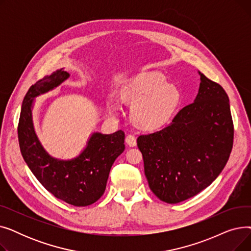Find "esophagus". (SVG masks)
I'll use <instances>...</instances> for the list:
<instances>
[{
  "label": "esophagus",
  "mask_w": 251,
  "mask_h": 251,
  "mask_svg": "<svg viewBox=\"0 0 251 251\" xmlns=\"http://www.w3.org/2000/svg\"><path fill=\"white\" fill-rule=\"evenodd\" d=\"M125 141H126V143L128 144L129 147H132V148L136 147V137L134 135H132V134H128L126 136Z\"/></svg>",
  "instance_id": "obj_1"
}]
</instances>
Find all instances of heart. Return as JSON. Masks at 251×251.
I'll return each mask as SVG.
<instances>
[{"label":"heart","mask_w":251,"mask_h":251,"mask_svg":"<svg viewBox=\"0 0 251 251\" xmlns=\"http://www.w3.org/2000/svg\"><path fill=\"white\" fill-rule=\"evenodd\" d=\"M125 101L135 103L131 118L144 130H154L165 125L181 101V94L174 85L167 83L161 72H140L131 77L121 90ZM117 104L112 105L116 112Z\"/></svg>","instance_id":"b5f03b06"}]
</instances>
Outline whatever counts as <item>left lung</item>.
<instances>
[{
    "mask_svg": "<svg viewBox=\"0 0 251 251\" xmlns=\"http://www.w3.org/2000/svg\"><path fill=\"white\" fill-rule=\"evenodd\" d=\"M199 94L172 123L140 135L144 174L151 190L167 203H178L208 187L225 168L234 128L224 88L201 72Z\"/></svg>",
    "mask_w": 251,
    "mask_h": 251,
    "instance_id": "8db88e82",
    "label": "left lung"
}]
</instances>
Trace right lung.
<instances>
[{
  "mask_svg": "<svg viewBox=\"0 0 251 251\" xmlns=\"http://www.w3.org/2000/svg\"><path fill=\"white\" fill-rule=\"evenodd\" d=\"M69 77L70 74L62 68L28 89L21 105L18 139L25 163L49 192L74 206H87L103 194L111 168L125 150V133L122 130L112 134L94 132L80 154L71 160H60L49 154L34 130V100Z\"/></svg>",
  "mask_w": 251,
  "mask_h": 251,
  "instance_id": "1",
  "label": "right lung"
}]
</instances>
